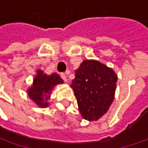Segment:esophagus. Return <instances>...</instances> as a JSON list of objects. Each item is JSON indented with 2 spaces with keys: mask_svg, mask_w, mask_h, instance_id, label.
<instances>
[{
  "mask_svg": "<svg viewBox=\"0 0 148 148\" xmlns=\"http://www.w3.org/2000/svg\"><path fill=\"white\" fill-rule=\"evenodd\" d=\"M60 76L62 77V79L66 82V73H61Z\"/></svg>",
  "mask_w": 148,
  "mask_h": 148,
  "instance_id": "34e87169",
  "label": "esophagus"
}]
</instances>
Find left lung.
I'll list each match as a JSON object with an SVG mask.
<instances>
[{"instance_id": "1", "label": "left lung", "mask_w": 148, "mask_h": 148, "mask_svg": "<svg viewBox=\"0 0 148 148\" xmlns=\"http://www.w3.org/2000/svg\"><path fill=\"white\" fill-rule=\"evenodd\" d=\"M117 75L97 61L86 60L76 71L71 88L82 116L89 121L98 120L114 100Z\"/></svg>"}]
</instances>
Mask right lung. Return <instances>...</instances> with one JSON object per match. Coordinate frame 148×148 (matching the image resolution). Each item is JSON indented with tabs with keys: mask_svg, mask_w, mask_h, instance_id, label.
I'll return each instance as SVG.
<instances>
[{
	"mask_svg": "<svg viewBox=\"0 0 148 148\" xmlns=\"http://www.w3.org/2000/svg\"><path fill=\"white\" fill-rule=\"evenodd\" d=\"M63 81L57 73L47 76L43 74V71H38L37 77L34 80V86L29 90V95L40 107H46L49 105L48 102H44L49 98V95L53 86L57 84L62 83Z\"/></svg>",
	"mask_w": 148,
	"mask_h": 148,
	"instance_id": "obj_1",
	"label": "right lung"
}]
</instances>
